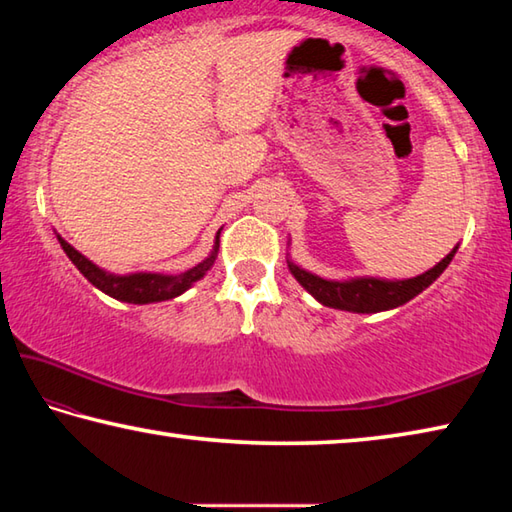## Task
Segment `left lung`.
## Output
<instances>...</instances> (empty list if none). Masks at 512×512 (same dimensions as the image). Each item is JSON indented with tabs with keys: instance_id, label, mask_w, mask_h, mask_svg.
I'll return each mask as SVG.
<instances>
[{
	"instance_id": "obj_1",
	"label": "left lung",
	"mask_w": 512,
	"mask_h": 512,
	"mask_svg": "<svg viewBox=\"0 0 512 512\" xmlns=\"http://www.w3.org/2000/svg\"><path fill=\"white\" fill-rule=\"evenodd\" d=\"M458 248V246H456ZM456 248L445 259L429 268L427 273L411 280H379V277H352L345 282L323 280L314 273L305 271L298 264L287 259L289 271L293 277L305 287L311 296H314L320 305L341 309V311H354V314H377V311L395 309L418 296L431 282H436L440 273L445 271L456 255Z\"/></svg>"
}]
</instances>
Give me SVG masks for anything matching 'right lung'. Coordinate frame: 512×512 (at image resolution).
<instances>
[{"mask_svg":"<svg viewBox=\"0 0 512 512\" xmlns=\"http://www.w3.org/2000/svg\"><path fill=\"white\" fill-rule=\"evenodd\" d=\"M219 235L221 232H216L214 250L210 257L203 259V262L196 264L194 268H189V271L178 273V275H162V273L112 275L103 271V268H99L97 264H92L88 257L81 255L74 246H69L60 235H58V241L60 246H63L65 255L72 259V264L79 268V271L88 277V282H92L99 291L108 293V296L115 300L131 302V305H149V302H162V300L176 298L192 287L194 282L201 280V277L210 271L214 264L216 250H219Z\"/></svg>","mask_w":512,"mask_h":512,"instance_id":"1","label":"right lung"}]
</instances>
